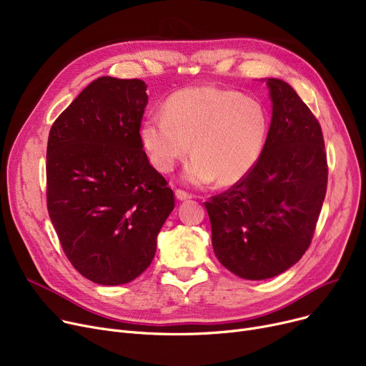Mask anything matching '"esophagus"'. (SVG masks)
<instances>
[{"instance_id": "1", "label": "esophagus", "mask_w": 366, "mask_h": 366, "mask_svg": "<svg viewBox=\"0 0 366 366\" xmlns=\"http://www.w3.org/2000/svg\"><path fill=\"white\" fill-rule=\"evenodd\" d=\"M175 196H177V199H178V200H188V199H193V194L187 193V191H184V189H177V191H175Z\"/></svg>"}]
</instances>
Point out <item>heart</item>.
Listing matches in <instances>:
<instances>
[{"label": "heart", "instance_id": "1", "mask_svg": "<svg viewBox=\"0 0 366 366\" xmlns=\"http://www.w3.org/2000/svg\"><path fill=\"white\" fill-rule=\"evenodd\" d=\"M267 133L268 117L259 101L217 86H193L172 93L163 114L142 123L141 142L157 170L172 172L191 148L184 179L229 187L254 169Z\"/></svg>", "mask_w": 366, "mask_h": 366}]
</instances>
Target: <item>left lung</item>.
I'll use <instances>...</instances> for the list:
<instances>
[{"label":"left lung","mask_w":366,"mask_h":366,"mask_svg":"<svg viewBox=\"0 0 366 366\" xmlns=\"http://www.w3.org/2000/svg\"><path fill=\"white\" fill-rule=\"evenodd\" d=\"M273 117L247 175L204 202L218 261L247 280L270 279L309 249L328 185L320 124L295 90L268 79Z\"/></svg>","instance_id":"obj_1"}]
</instances>
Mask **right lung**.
Segmentation results:
<instances>
[{
	"label": "right lung",
	"instance_id": "right-lung-1",
	"mask_svg": "<svg viewBox=\"0 0 366 366\" xmlns=\"http://www.w3.org/2000/svg\"><path fill=\"white\" fill-rule=\"evenodd\" d=\"M142 80L99 76L57 117L47 142V210L72 267L123 285L151 264L175 196L141 142Z\"/></svg>",
	"mask_w": 366,
	"mask_h": 366
}]
</instances>
